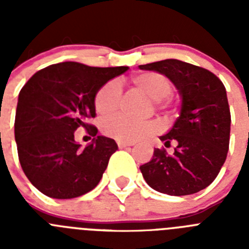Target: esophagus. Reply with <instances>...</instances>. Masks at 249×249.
<instances>
[{
  "label": "esophagus",
  "instance_id": "1",
  "mask_svg": "<svg viewBox=\"0 0 249 249\" xmlns=\"http://www.w3.org/2000/svg\"><path fill=\"white\" fill-rule=\"evenodd\" d=\"M117 144L120 148H124V147L133 146V143H132V142H124V141H117Z\"/></svg>",
  "mask_w": 249,
  "mask_h": 249
}]
</instances>
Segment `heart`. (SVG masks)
Wrapping results in <instances>:
<instances>
[{
  "label": "heart",
  "instance_id": "obj_1",
  "mask_svg": "<svg viewBox=\"0 0 249 249\" xmlns=\"http://www.w3.org/2000/svg\"><path fill=\"white\" fill-rule=\"evenodd\" d=\"M133 83L137 89L146 93L151 100L155 101L156 106L162 107V98L167 97L172 91V85L166 76L156 72H146L133 77ZM122 87L117 81H109L105 83L96 93L94 97V108L102 116L113 114L118 109ZM102 129L106 135L118 141H137L141 138L148 137L158 131V124L153 121L129 120L124 116L107 118L103 121Z\"/></svg>",
  "mask_w": 249,
  "mask_h": 249
}]
</instances>
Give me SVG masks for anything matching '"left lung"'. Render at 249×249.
Wrapping results in <instances>:
<instances>
[{
	"label": "left lung",
	"mask_w": 249,
	"mask_h": 249,
	"mask_svg": "<svg viewBox=\"0 0 249 249\" xmlns=\"http://www.w3.org/2000/svg\"><path fill=\"white\" fill-rule=\"evenodd\" d=\"M172 81L182 97L181 113L160 140L175 144L169 155L156 148L148 163L140 167L149 187L169 196L193 195L218 176L230 148L231 112L222 81L206 68L179 59L138 66Z\"/></svg>",
	"instance_id": "1"
}]
</instances>
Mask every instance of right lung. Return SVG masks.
Wrapping results in <instances>:
<instances>
[{"label": "right lung", "mask_w": 249, "mask_h": 249, "mask_svg": "<svg viewBox=\"0 0 249 249\" xmlns=\"http://www.w3.org/2000/svg\"><path fill=\"white\" fill-rule=\"evenodd\" d=\"M127 70L62 62L39 70L22 87L15 140L22 169L39 192L51 198H76L100 183L118 147L112 138L97 136L89 120L96 117L98 89ZM80 126L94 137L85 149L74 141Z\"/></svg>", "instance_id": "1"}]
</instances>
